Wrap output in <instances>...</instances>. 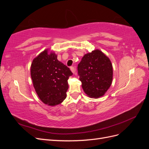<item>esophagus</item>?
<instances>
[{
    "mask_svg": "<svg viewBox=\"0 0 149 149\" xmlns=\"http://www.w3.org/2000/svg\"><path fill=\"white\" fill-rule=\"evenodd\" d=\"M70 70L71 71V72L73 73H75V68L73 67V66H71L70 67Z\"/></svg>",
    "mask_w": 149,
    "mask_h": 149,
    "instance_id": "esophagus-1",
    "label": "esophagus"
}]
</instances>
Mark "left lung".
Here are the masks:
<instances>
[{
  "label": "left lung",
  "instance_id": "1",
  "mask_svg": "<svg viewBox=\"0 0 149 149\" xmlns=\"http://www.w3.org/2000/svg\"><path fill=\"white\" fill-rule=\"evenodd\" d=\"M78 71L83 91L89 97L104 96L112 84L111 61L98 49L85 54L78 65Z\"/></svg>",
  "mask_w": 149,
  "mask_h": 149
}]
</instances>
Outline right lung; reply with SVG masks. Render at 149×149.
I'll use <instances>...</instances> for the list:
<instances>
[{"label":"right lung","mask_w":149,"mask_h":149,"mask_svg":"<svg viewBox=\"0 0 149 149\" xmlns=\"http://www.w3.org/2000/svg\"><path fill=\"white\" fill-rule=\"evenodd\" d=\"M30 74L35 91L44 104L54 106L65 100L68 79L73 73L58 60L55 52L46 49L35 57L31 65Z\"/></svg>","instance_id":"obj_1"}]
</instances>
